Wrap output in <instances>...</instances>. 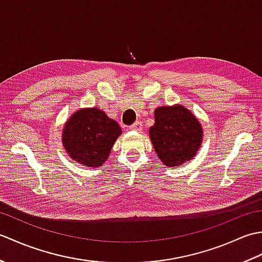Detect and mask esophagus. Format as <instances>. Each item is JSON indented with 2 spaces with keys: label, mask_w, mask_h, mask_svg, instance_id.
Masks as SVG:
<instances>
[{
  "label": "esophagus",
  "mask_w": 262,
  "mask_h": 262,
  "mask_svg": "<svg viewBox=\"0 0 262 262\" xmlns=\"http://www.w3.org/2000/svg\"><path fill=\"white\" fill-rule=\"evenodd\" d=\"M130 130H136V132H141L143 129V124L141 121H135L134 124H133L130 127H129Z\"/></svg>",
  "instance_id": "1"
}]
</instances>
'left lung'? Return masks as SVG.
Returning <instances> with one entry per match:
<instances>
[{"label":"left lung","instance_id":"left-lung-1","mask_svg":"<svg viewBox=\"0 0 262 262\" xmlns=\"http://www.w3.org/2000/svg\"><path fill=\"white\" fill-rule=\"evenodd\" d=\"M154 119L149 138L164 165H181L197 154L203 128L190 110L181 104L159 107L154 111Z\"/></svg>","mask_w":262,"mask_h":262}]
</instances>
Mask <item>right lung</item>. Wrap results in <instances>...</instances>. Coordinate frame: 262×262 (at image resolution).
<instances>
[{"mask_svg": "<svg viewBox=\"0 0 262 262\" xmlns=\"http://www.w3.org/2000/svg\"><path fill=\"white\" fill-rule=\"evenodd\" d=\"M121 134L117 121L104 111L84 108L75 111L64 126L62 141L69 157L89 168L102 165Z\"/></svg>", "mask_w": 262, "mask_h": 262, "instance_id": "add662e5", "label": "right lung"}]
</instances>
